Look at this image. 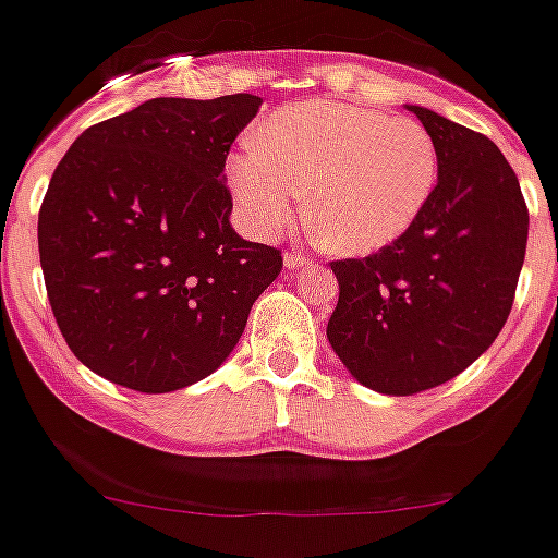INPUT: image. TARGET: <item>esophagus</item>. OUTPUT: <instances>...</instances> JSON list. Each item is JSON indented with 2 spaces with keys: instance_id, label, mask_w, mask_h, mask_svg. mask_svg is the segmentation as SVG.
Listing matches in <instances>:
<instances>
[{
  "instance_id": "obj_1",
  "label": "esophagus",
  "mask_w": 558,
  "mask_h": 558,
  "mask_svg": "<svg viewBox=\"0 0 558 558\" xmlns=\"http://www.w3.org/2000/svg\"><path fill=\"white\" fill-rule=\"evenodd\" d=\"M283 262H286V267H289V269H302V267H307V264H311V258H307L305 253L289 251L283 256Z\"/></svg>"
}]
</instances>
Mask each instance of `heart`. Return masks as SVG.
<instances>
[{
	"mask_svg": "<svg viewBox=\"0 0 558 558\" xmlns=\"http://www.w3.org/2000/svg\"><path fill=\"white\" fill-rule=\"evenodd\" d=\"M247 223L275 234L307 196V220L329 251L365 256L398 240L434 191L439 155L423 124L349 102H294L258 124L229 158Z\"/></svg>",
	"mask_w": 558,
	"mask_h": 558,
	"instance_id": "b5f03b06",
	"label": "heart"
}]
</instances>
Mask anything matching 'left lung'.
<instances>
[{"mask_svg":"<svg viewBox=\"0 0 558 558\" xmlns=\"http://www.w3.org/2000/svg\"><path fill=\"white\" fill-rule=\"evenodd\" d=\"M439 155V182L395 242L332 262L327 338L351 376L416 395L466 371L505 327L526 256L529 209L488 135L409 106Z\"/></svg>","mask_w":558,"mask_h":558,"instance_id":"1","label":"left lung"}]
</instances>
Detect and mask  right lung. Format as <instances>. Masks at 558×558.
Returning <instances> with one entry per match:
<instances>
[{"label": "right lung", "instance_id": "1", "mask_svg": "<svg viewBox=\"0 0 558 558\" xmlns=\"http://www.w3.org/2000/svg\"><path fill=\"white\" fill-rule=\"evenodd\" d=\"M262 97H155L59 160L37 247L64 343L97 376L174 392L218 371L283 269L231 229L226 158Z\"/></svg>", "mask_w": 558, "mask_h": 558}]
</instances>
